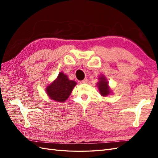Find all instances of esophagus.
<instances>
[{
  "instance_id": "esophagus-1",
  "label": "esophagus",
  "mask_w": 158,
  "mask_h": 158,
  "mask_svg": "<svg viewBox=\"0 0 158 158\" xmlns=\"http://www.w3.org/2000/svg\"><path fill=\"white\" fill-rule=\"evenodd\" d=\"M88 82V78H85V79H84V80H83L82 81H80V84H84V83H87Z\"/></svg>"
}]
</instances>
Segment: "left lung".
<instances>
[{"mask_svg": "<svg viewBox=\"0 0 158 158\" xmlns=\"http://www.w3.org/2000/svg\"><path fill=\"white\" fill-rule=\"evenodd\" d=\"M99 82L96 84L97 87L102 96L106 97L112 94V91L109 85V82L103 74L100 75L98 78Z\"/></svg>", "mask_w": 158, "mask_h": 158, "instance_id": "8db88e82", "label": "left lung"}]
</instances>
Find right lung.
<instances>
[{
    "label": "right lung",
    "mask_w": 158,
    "mask_h": 158,
    "mask_svg": "<svg viewBox=\"0 0 158 158\" xmlns=\"http://www.w3.org/2000/svg\"><path fill=\"white\" fill-rule=\"evenodd\" d=\"M76 84L75 81L69 80L67 75L60 72L57 78L47 85L45 92L49 99L56 102H64L69 98Z\"/></svg>",
    "instance_id": "1"
}]
</instances>
